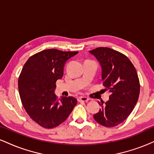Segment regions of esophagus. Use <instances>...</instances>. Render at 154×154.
I'll use <instances>...</instances> for the list:
<instances>
[{
    "label": "esophagus",
    "mask_w": 154,
    "mask_h": 154,
    "mask_svg": "<svg viewBox=\"0 0 154 154\" xmlns=\"http://www.w3.org/2000/svg\"><path fill=\"white\" fill-rule=\"evenodd\" d=\"M78 101L79 102H87L88 100V98H87V97H79V98H78Z\"/></svg>",
    "instance_id": "1"
}]
</instances>
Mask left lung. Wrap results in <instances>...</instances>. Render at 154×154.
I'll return each mask as SVG.
<instances>
[{
  "mask_svg": "<svg viewBox=\"0 0 154 154\" xmlns=\"http://www.w3.org/2000/svg\"><path fill=\"white\" fill-rule=\"evenodd\" d=\"M99 61L103 85L111 93L109 100L93 115L95 121L106 128L123 122L131 114L139 98L140 81L137 71L125 55L109 48L89 51Z\"/></svg>",
  "mask_w": 154,
  "mask_h": 154,
  "instance_id": "1",
  "label": "left lung"
}]
</instances>
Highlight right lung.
<instances>
[{"instance_id":"add662e5","label":"right lung","mask_w":154,"mask_h":154,"mask_svg":"<svg viewBox=\"0 0 154 154\" xmlns=\"http://www.w3.org/2000/svg\"><path fill=\"white\" fill-rule=\"evenodd\" d=\"M77 54L48 49L32 56L23 66L18 80L22 105L31 119L44 128L63 123L77 103L74 97L58 99L54 93L56 82L63 77L65 63Z\"/></svg>"}]
</instances>
